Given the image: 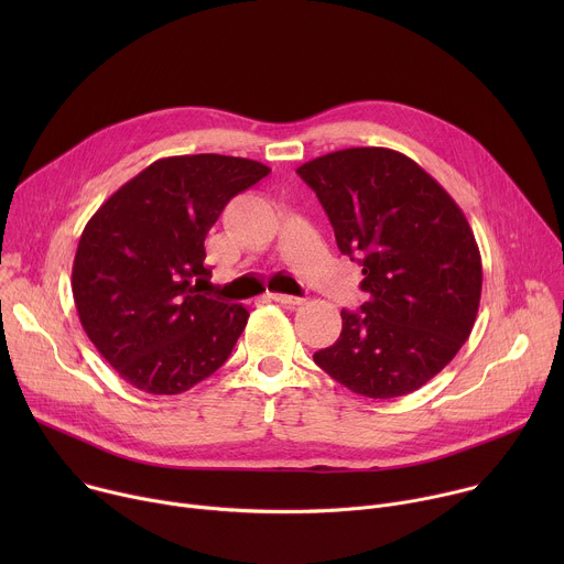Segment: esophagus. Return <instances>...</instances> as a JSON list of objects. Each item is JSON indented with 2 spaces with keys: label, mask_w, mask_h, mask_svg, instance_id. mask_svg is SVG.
<instances>
[{
  "label": "esophagus",
  "mask_w": 564,
  "mask_h": 564,
  "mask_svg": "<svg viewBox=\"0 0 564 564\" xmlns=\"http://www.w3.org/2000/svg\"><path fill=\"white\" fill-rule=\"evenodd\" d=\"M270 299L272 301H276V303H283V305H301L303 303V299L301 296H292V294H270Z\"/></svg>",
  "instance_id": "34e87169"
}]
</instances>
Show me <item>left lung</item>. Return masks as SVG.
<instances>
[{"label":"left lung","mask_w":564,"mask_h":564,"mask_svg":"<svg viewBox=\"0 0 564 564\" xmlns=\"http://www.w3.org/2000/svg\"><path fill=\"white\" fill-rule=\"evenodd\" d=\"M296 174L324 205L368 301L341 310V335L314 364L357 394L390 399L433 379L468 339L481 294L473 229L409 155L352 147Z\"/></svg>","instance_id":"left-lung-1"}]
</instances>
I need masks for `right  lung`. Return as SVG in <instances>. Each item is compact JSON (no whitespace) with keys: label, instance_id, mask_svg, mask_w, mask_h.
I'll return each instance as SVG.
<instances>
[{"label":"right lung","instance_id":"1","mask_svg":"<svg viewBox=\"0 0 564 564\" xmlns=\"http://www.w3.org/2000/svg\"><path fill=\"white\" fill-rule=\"evenodd\" d=\"M270 167L248 158H160L87 223L73 299L87 337L124 381L178 394L231 355L250 312L200 294L205 236L225 205Z\"/></svg>","mask_w":564,"mask_h":564}]
</instances>
